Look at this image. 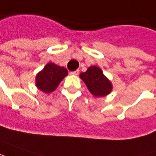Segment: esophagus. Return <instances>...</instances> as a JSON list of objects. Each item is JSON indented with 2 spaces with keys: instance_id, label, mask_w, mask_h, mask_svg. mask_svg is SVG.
<instances>
[{
  "instance_id": "34e87169",
  "label": "esophagus",
  "mask_w": 156,
  "mask_h": 156,
  "mask_svg": "<svg viewBox=\"0 0 156 156\" xmlns=\"http://www.w3.org/2000/svg\"><path fill=\"white\" fill-rule=\"evenodd\" d=\"M78 72H79L78 70H77V71H74V72H71V74H72V75H78Z\"/></svg>"
}]
</instances>
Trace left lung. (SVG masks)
<instances>
[{
	"label": "left lung",
	"mask_w": 156,
	"mask_h": 156,
	"mask_svg": "<svg viewBox=\"0 0 156 156\" xmlns=\"http://www.w3.org/2000/svg\"><path fill=\"white\" fill-rule=\"evenodd\" d=\"M79 77L93 96L97 97L105 96L112 91V83L105 77L101 69L98 66H90L86 72L82 73Z\"/></svg>",
	"instance_id": "1"
}]
</instances>
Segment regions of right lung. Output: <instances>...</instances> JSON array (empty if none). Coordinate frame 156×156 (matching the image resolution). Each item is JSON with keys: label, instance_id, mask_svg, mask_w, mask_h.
Here are the masks:
<instances>
[{"label": "right lung", "instance_id": "add662e5", "mask_svg": "<svg viewBox=\"0 0 156 156\" xmlns=\"http://www.w3.org/2000/svg\"><path fill=\"white\" fill-rule=\"evenodd\" d=\"M67 74L68 72L65 67L49 62L37 74L36 85L42 91L51 93L55 90L59 83Z\"/></svg>", "mask_w": 156, "mask_h": 156}]
</instances>
